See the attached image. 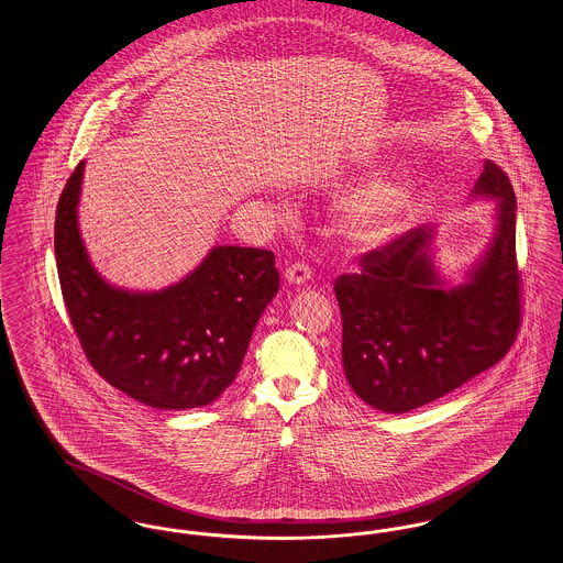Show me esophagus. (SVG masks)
<instances>
[{
  "label": "esophagus",
  "instance_id": "obj_1",
  "mask_svg": "<svg viewBox=\"0 0 563 563\" xmlns=\"http://www.w3.org/2000/svg\"><path fill=\"white\" fill-rule=\"evenodd\" d=\"M285 278L291 283V285H306L310 278H312V268L303 262H295L287 271H285Z\"/></svg>",
  "mask_w": 563,
  "mask_h": 563
}]
</instances>
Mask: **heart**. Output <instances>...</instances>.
Masks as SVG:
<instances>
[{"instance_id": "heart-1", "label": "heart", "mask_w": 563, "mask_h": 563, "mask_svg": "<svg viewBox=\"0 0 563 563\" xmlns=\"http://www.w3.org/2000/svg\"><path fill=\"white\" fill-rule=\"evenodd\" d=\"M412 199V181L391 176L371 181L343 207L341 225L350 241L375 245L389 234Z\"/></svg>"}]
</instances>
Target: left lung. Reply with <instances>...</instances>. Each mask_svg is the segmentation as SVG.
<instances>
[{
	"label": "left lung",
	"mask_w": 563,
	"mask_h": 563,
	"mask_svg": "<svg viewBox=\"0 0 563 563\" xmlns=\"http://www.w3.org/2000/svg\"><path fill=\"white\" fill-rule=\"evenodd\" d=\"M473 197L496 199V232L463 285L446 287L440 278L428 225L364 253L361 274L335 280L343 371L362 402L377 410L400 415L433 402L495 366L516 341V192L486 161Z\"/></svg>",
	"instance_id": "obj_1"
}]
</instances>
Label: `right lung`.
<instances>
[{
    "label": "right lung",
    "mask_w": 563,
    "mask_h": 563,
    "mask_svg": "<svg viewBox=\"0 0 563 563\" xmlns=\"http://www.w3.org/2000/svg\"><path fill=\"white\" fill-rule=\"evenodd\" d=\"M84 167V161L75 167L56 207L54 251L67 312L88 361L142 405H211L241 371L253 329L278 292L274 253L218 245L167 289L113 287L91 266L77 224Z\"/></svg>",
    "instance_id": "right-lung-1"
}]
</instances>
